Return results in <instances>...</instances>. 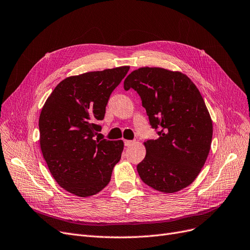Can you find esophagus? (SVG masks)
Instances as JSON below:
<instances>
[{
  "instance_id": "obj_1",
  "label": "esophagus",
  "mask_w": 250,
  "mask_h": 250,
  "mask_svg": "<svg viewBox=\"0 0 250 250\" xmlns=\"http://www.w3.org/2000/svg\"><path fill=\"white\" fill-rule=\"evenodd\" d=\"M124 142H125V146H126V147L131 146L134 143V141H132V140H124Z\"/></svg>"
}]
</instances>
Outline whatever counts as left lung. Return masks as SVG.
Listing matches in <instances>:
<instances>
[{
  "mask_svg": "<svg viewBox=\"0 0 250 250\" xmlns=\"http://www.w3.org/2000/svg\"><path fill=\"white\" fill-rule=\"evenodd\" d=\"M124 88L140 96L159 135L144 143L146 156L137 166L140 178L163 192L188 187L206 162L213 133L199 89L182 73L148 67L133 71Z\"/></svg>",
  "mask_w": 250,
  "mask_h": 250,
  "instance_id": "obj_1",
  "label": "left lung"
}]
</instances>
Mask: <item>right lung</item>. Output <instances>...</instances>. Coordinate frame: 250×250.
Masks as SVG:
<instances>
[{"label":"right lung","mask_w":250,"mask_h":250,"mask_svg":"<svg viewBox=\"0 0 250 250\" xmlns=\"http://www.w3.org/2000/svg\"><path fill=\"white\" fill-rule=\"evenodd\" d=\"M130 67L88 72L61 81L42 108L40 145L60 187L78 197L103 189L122 158V140H99L106 106Z\"/></svg>","instance_id":"1"}]
</instances>
